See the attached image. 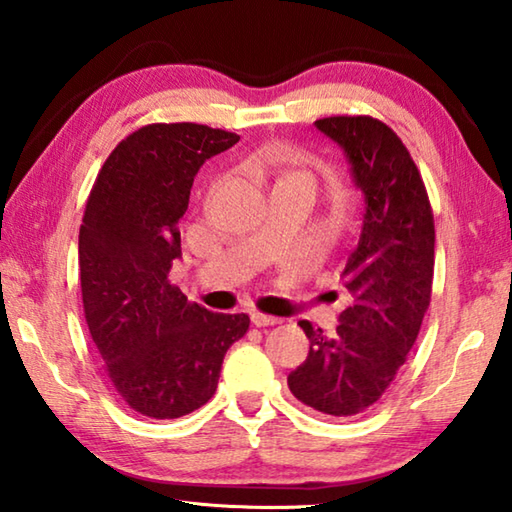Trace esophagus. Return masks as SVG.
Here are the masks:
<instances>
[{
	"label": "esophagus",
	"instance_id": "34e87169",
	"mask_svg": "<svg viewBox=\"0 0 512 512\" xmlns=\"http://www.w3.org/2000/svg\"><path fill=\"white\" fill-rule=\"evenodd\" d=\"M250 320H253L255 327H268V325H277V323H280V318L259 314V311H253V314H250Z\"/></svg>",
	"mask_w": 512,
	"mask_h": 512
}]
</instances>
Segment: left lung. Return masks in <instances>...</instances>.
I'll list each match as a JSON object with an SVG mask.
<instances>
[{"instance_id": "left-lung-1", "label": "left lung", "mask_w": 512, "mask_h": 512, "mask_svg": "<svg viewBox=\"0 0 512 512\" xmlns=\"http://www.w3.org/2000/svg\"><path fill=\"white\" fill-rule=\"evenodd\" d=\"M314 126L345 153L363 194V225L341 275L350 307L336 336L327 339L300 320L309 354L287 381L302 404L348 418L384 395L418 339L431 300L436 230L420 171L384 121L345 115Z\"/></svg>"}]
</instances>
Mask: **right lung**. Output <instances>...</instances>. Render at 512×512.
<instances>
[{"mask_svg":"<svg viewBox=\"0 0 512 512\" xmlns=\"http://www.w3.org/2000/svg\"><path fill=\"white\" fill-rule=\"evenodd\" d=\"M239 135L203 124H149L103 162L85 203L79 266L85 320L110 384L155 420L210 400L246 314H212L169 282L194 176Z\"/></svg>","mask_w":512,"mask_h":512,"instance_id":"1","label":"right lung"}]
</instances>
